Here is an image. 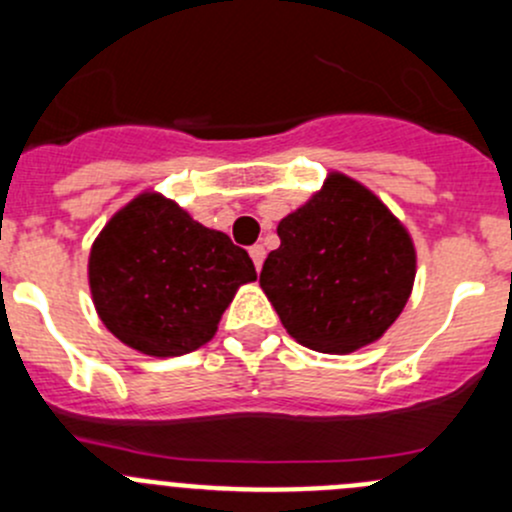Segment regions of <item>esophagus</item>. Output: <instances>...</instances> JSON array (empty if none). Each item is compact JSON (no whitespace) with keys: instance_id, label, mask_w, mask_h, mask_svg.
Listing matches in <instances>:
<instances>
[{"instance_id":"esophagus-1","label":"esophagus","mask_w":512,"mask_h":512,"mask_svg":"<svg viewBox=\"0 0 512 512\" xmlns=\"http://www.w3.org/2000/svg\"><path fill=\"white\" fill-rule=\"evenodd\" d=\"M250 257H252V262H255L257 270H260L262 262H265V247H262V245H252L250 247Z\"/></svg>"}]
</instances>
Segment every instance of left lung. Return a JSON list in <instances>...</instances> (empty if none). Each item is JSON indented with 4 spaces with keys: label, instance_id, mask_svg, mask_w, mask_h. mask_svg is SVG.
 Returning <instances> with one entry per match:
<instances>
[{
    "label": "left lung",
    "instance_id": "obj_1",
    "mask_svg": "<svg viewBox=\"0 0 512 512\" xmlns=\"http://www.w3.org/2000/svg\"><path fill=\"white\" fill-rule=\"evenodd\" d=\"M260 287L299 344L347 354L376 342L409 302L416 250L371 190L332 173L277 225Z\"/></svg>",
    "mask_w": 512,
    "mask_h": 512
}]
</instances>
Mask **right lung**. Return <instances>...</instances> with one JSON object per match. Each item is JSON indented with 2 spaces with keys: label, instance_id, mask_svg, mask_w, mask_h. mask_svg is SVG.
<instances>
[{
  "label": "right lung",
  "instance_id": "1",
  "mask_svg": "<svg viewBox=\"0 0 512 512\" xmlns=\"http://www.w3.org/2000/svg\"><path fill=\"white\" fill-rule=\"evenodd\" d=\"M252 280L255 265L242 247L158 193L118 210L89 257L98 317L148 356H180L210 342L237 287Z\"/></svg>",
  "mask_w": 512,
  "mask_h": 512
}]
</instances>
